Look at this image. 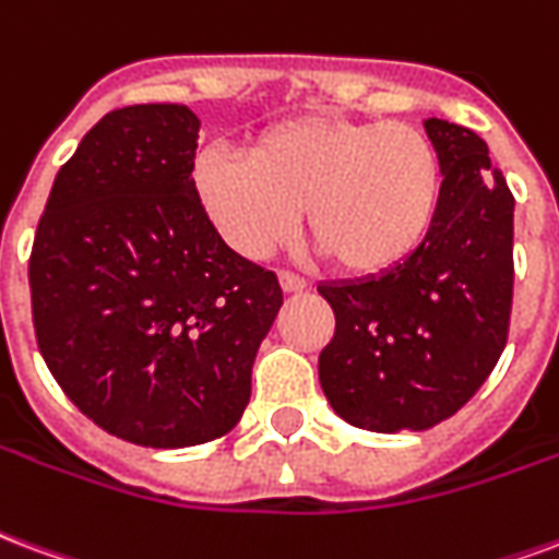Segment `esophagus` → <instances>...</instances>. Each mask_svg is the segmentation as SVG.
Here are the masks:
<instances>
[{"label": "esophagus", "instance_id": "1", "mask_svg": "<svg viewBox=\"0 0 559 559\" xmlns=\"http://www.w3.org/2000/svg\"><path fill=\"white\" fill-rule=\"evenodd\" d=\"M280 285H283V292H304L309 283L304 276L292 274V271H283V274H280Z\"/></svg>", "mask_w": 559, "mask_h": 559}]
</instances>
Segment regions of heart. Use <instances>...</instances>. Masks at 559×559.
Masks as SVG:
<instances>
[{"label":"heart","mask_w":559,"mask_h":559,"mask_svg":"<svg viewBox=\"0 0 559 559\" xmlns=\"http://www.w3.org/2000/svg\"><path fill=\"white\" fill-rule=\"evenodd\" d=\"M195 193L231 247L267 255L300 223L342 271H393L423 247L441 205L435 142L405 121L285 118L250 154L211 145L193 166Z\"/></svg>","instance_id":"heart-1"}]
</instances>
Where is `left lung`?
Listing matches in <instances>:
<instances>
[{
  "label": "left lung",
  "mask_w": 559,
  "mask_h": 559,
  "mask_svg": "<svg viewBox=\"0 0 559 559\" xmlns=\"http://www.w3.org/2000/svg\"><path fill=\"white\" fill-rule=\"evenodd\" d=\"M441 154L438 217L408 262L321 283L336 333L319 357L330 408L357 429L423 431L471 402L503 354L512 312L507 178L474 130L423 121Z\"/></svg>",
  "instance_id": "1"
}]
</instances>
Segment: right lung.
Listing matches in <instances>:
<instances>
[{
    "instance_id": "add662e5",
    "label": "right lung",
    "mask_w": 559,
    "mask_h": 559,
    "mask_svg": "<svg viewBox=\"0 0 559 559\" xmlns=\"http://www.w3.org/2000/svg\"><path fill=\"white\" fill-rule=\"evenodd\" d=\"M195 148L185 104L107 112L56 175L28 259L52 378L100 429L157 450L238 426L283 307L274 271L238 255L205 214Z\"/></svg>"
}]
</instances>
